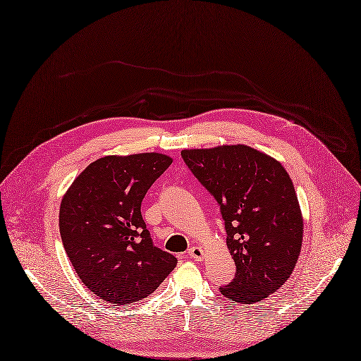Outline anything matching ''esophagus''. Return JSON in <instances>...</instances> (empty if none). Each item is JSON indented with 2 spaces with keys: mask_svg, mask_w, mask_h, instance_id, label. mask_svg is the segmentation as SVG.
I'll return each mask as SVG.
<instances>
[{
  "mask_svg": "<svg viewBox=\"0 0 361 361\" xmlns=\"http://www.w3.org/2000/svg\"><path fill=\"white\" fill-rule=\"evenodd\" d=\"M204 254H205V251L201 247H191L190 250H188V257L197 260V262H202Z\"/></svg>",
  "mask_w": 361,
  "mask_h": 361,
  "instance_id": "1",
  "label": "esophagus"
}]
</instances>
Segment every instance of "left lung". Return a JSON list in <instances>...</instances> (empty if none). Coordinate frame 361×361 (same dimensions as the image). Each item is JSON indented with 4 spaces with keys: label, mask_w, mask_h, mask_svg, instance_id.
Listing matches in <instances>:
<instances>
[{
    "label": "left lung",
    "mask_w": 361,
    "mask_h": 361,
    "mask_svg": "<svg viewBox=\"0 0 361 361\" xmlns=\"http://www.w3.org/2000/svg\"><path fill=\"white\" fill-rule=\"evenodd\" d=\"M180 156L217 204L236 266L221 295L254 304L293 274L302 244V214L283 166L247 145L183 149Z\"/></svg>",
    "instance_id": "8db88e82"
}]
</instances>
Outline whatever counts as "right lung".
<instances>
[{"label": "right lung", "mask_w": 361, "mask_h": 361, "mask_svg": "<svg viewBox=\"0 0 361 361\" xmlns=\"http://www.w3.org/2000/svg\"><path fill=\"white\" fill-rule=\"evenodd\" d=\"M171 161L159 152L98 159L61 200L59 225L66 254L83 285L104 301H140L178 264L175 255L152 244L141 214L149 186Z\"/></svg>", "instance_id": "right-lung-1"}]
</instances>
